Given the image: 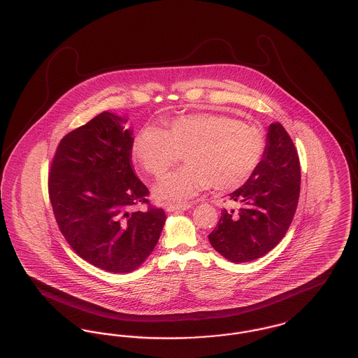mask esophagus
Segmentation results:
<instances>
[{"label": "esophagus", "mask_w": 358, "mask_h": 358, "mask_svg": "<svg viewBox=\"0 0 358 358\" xmlns=\"http://www.w3.org/2000/svg\"><path fill=\"white\" fill-rule=\"evenodd\" d=\"M192 204H182V205H168L166 210L168 212H182V210H187Z\"/></svg>", "instance_id": "esophagus-1"}]
</instances>
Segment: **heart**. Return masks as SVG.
<instances>
[{
	"instance_id": "b5f03b06",
	"label": "heart",
	"mask_w": 358,
	"mask_h": 358,
	"mask_svg": "<svg viewBox=\"0 0 358 358\" xmlns=\"http://www.w3.org/2000/svg\"><path fill=\"white\" fill-rule=\"evenodd\" d=\"M266 138L255 126L215 114H194L145 129L133 141V157L154 178H164L182 155L185 168L154 187V197L182 204L209 187L231 190L259 166Z\"/></svg>"
}]
</instances>
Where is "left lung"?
Instances as JSON below:
<instances>
[{
	"instance_id": "left-lung-1",
	"label": "left lung",
	"mask_w": 358,
	"mask_h": 358,
	"mask_svg": "<svg viewBox=\"0 0 358 358\" xmlns=\"http://www.w3.org/2000/svg\"><path fill=\"white\" fill-rule=\"evenodd\" d=\"M301 166L294 142L275 122L267 133L266 150L252 176L229 194L238 210L222 209L209 234L212 247L232 263L259 259L285 238L296 210Z\"/></svg>"
}]
</instances>
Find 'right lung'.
<instances>
[{
  "instance_id": "right-lung-1",
  "label": "right lung",
  "mask_w": 358,
  "mask_h": 358,
  "mask_svg": "<svg viewBox=\"0 0 358 358\" xmlns=\"http://www.w3.org/2000/svg\"><path fill=\"white\" fill-rule=\"evenodd\" d=\"M127 118L104 111L64 136L52 161L48 190L55 219L72 250L108 273H131L153 252L166 220L149 206L133 171Z\"/></svg>"
}]
</instances>
